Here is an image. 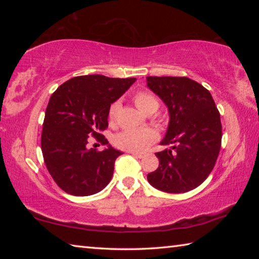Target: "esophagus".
<instances>
[{"mask_svg": "<svg viewBox=\"0 0 259 259\" xmlns=\"http://www.w3.org/2000/svg\"><path fill=\"white\" fill-rule=\"evenodd\" d=\"M130 154H133L136 157H139V159H142V157L144 156L142 153H138V152H130Z\"/></svg>", "mask_w": 259, "mask_h": 259, "instance_id": "esophagus-1", "label": "esophagus"}]
</instances>
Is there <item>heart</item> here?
<instances>
[{"mask_svg": "<svg viewBox=\"0 0 259 259\" xmlns=\"http://www.w3.org/2000/svg\"><path fill=\"white\" fill-rule=\"evenodd\" d=\"M133 100L140 111L145 114L154 113L159 108V100L154 95L147 90H139L133 96ZM120 111V102H114L108 108L109 124L116 123L117 114ZM157 139L154 129H126L121 131L114 137V144L121 150L131 152H144L153 145Z\"/></svg>", "mask_w": 259, "mask_h": 259, "instance_id": "heart-1", "label": "heart"}]
</instances>
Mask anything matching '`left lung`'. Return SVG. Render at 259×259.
Here are the masks:
<instances>
[{
  "mask_svg": "<svg viewBox=\"0 0 259 259\" xmlns=\"http://www.w3.org/2000/svg\"><path fill=\"white\" fill-rule=\"evenodd\" d=\"M147 87L168 106L170 122L155 153L159 168L147 175L152 186L185 193L201 185L212 171L222 145L221 114L211 94L185 76H147Z\"/></svg>",
  "mask_w": 259,
  "mask_h": 259,
  "instance_id": "obj_1",
  "label": "left lung"
}]
</instances>
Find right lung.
I'll return each instance as SVG.
<instances>
[{
    "mask_svg": "<svg viewBox=\"0 0 259 259\" xmlns=\"http://www.w3.org/2000/svg\"><path fill=\"white\" fill-rule=\"evenodd\" d=\"M135 77L113 78L98 74L73 77L54 94L46 109L41 148L47 169L61 190L85 196L98 193L111 182L114 163L122 152L88 148L93 136L106 145L102 134L108 126V108Z\"/></svg>",
    "mask_w": 259,
    "mask_h": 259,
    "instance_id": "add662e5",
    "label": "right lung"
}]
</instances>
